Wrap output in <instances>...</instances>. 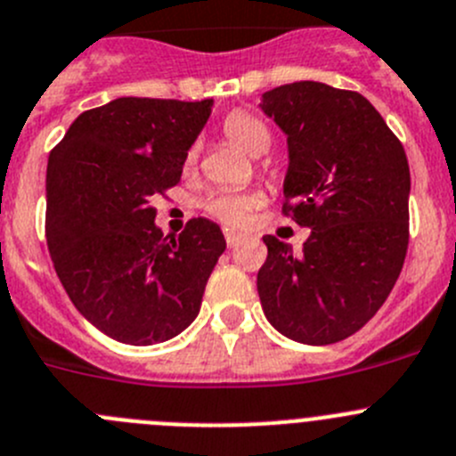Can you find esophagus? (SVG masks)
<instances>
[{"instance_id":"obj_1","label":"esophagus","mask_w":456,"mask_h":456,"mask_svg":"<svg viewBox=\"0 0 456 456\" xmlns=\"http://www.w3.org/2000/svg\"><path fill=\"white\" fill-rule=\"evenodd\" d=\"M224 240H227L229 248H236L238 242L242 240V233L236 232V229H224Z\"/></svg>"}]
</instances>
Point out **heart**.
I'll use <instances>...</instances> for the list:
<instances>
[{"mask_svg":"<svg viewBox=\"0 0 456 456\" xmlns=\"http://www.w3.org/2000/svg\"><path fill=\"white\" fill-rule=\"evenodd\" d=\"M224 134H227L229 142L236 148H240L242 152H248L252 157H261L270 151L272 134L267 130L265 123L261 118H256L249 112H233L229 114L227 121L223 126ZM198 159V146H193L186 155V168L195 164ZM256 204V198L252 195H238V193H216L204 202L207 214H211L214 218L223 220L229 224H242L249 218V211Z\"/></svg>","mask_w":456,"mask_h":456,"instance_id":"b5f03b06","label":"heart"}]
</instances>
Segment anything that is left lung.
I'll list each match as a JSON object with an SVG mask.
<instances>
[{
    "mask_svg": "<svg viewBox=\"0 0 456 456\" xmlns=\"http://www.w3.org/2000/svg\"><path fill=\"white\" fill-rule=\"evenodd\" d=\"M258 108L288 137L286 211L310 227L301 252L263 236V313L295 342L335 344L367 324L401 274L410 164L362 94L299 80L263 94Z\"/></svg>",
    "mask_w": 456,
    "mask_h": 456,
    "instance_id": "left-lung-1",
    "label": "left lung"
}]
</instances>
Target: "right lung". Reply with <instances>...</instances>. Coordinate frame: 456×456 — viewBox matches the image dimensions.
Here are the masks:
<instances>
[{"label": "right lung", "mask_w": 456, "mask_h": 456, "mask_svg": "<svg viewBox=\"0 0 456 456\" xmlns=\"http://www.w3.org/2000/svg\"><path fill=\"white\" fill-rule=\"evenodd\" d=\"M214 101L121 96L80 114L46 164V245L78 313L101 333L151 346L193 324L224 252L193 218L180 236L155 224L152 198L175 186Z\"/></svg>", "instance_id": "1"}]
</instances>
